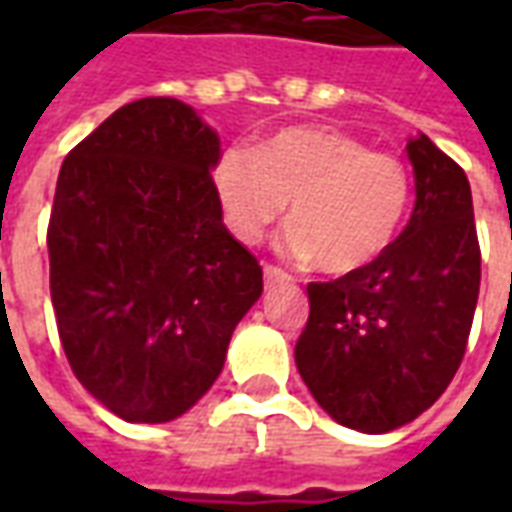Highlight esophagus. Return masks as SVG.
Listing matches in <instances>:
<instances>
[{"label": "esophagus", "mask_w": 512, "mask_h": 512, "mask_svg": "<svg viewBox=\"0 0 512 512\" xmlns=\"http://www.w3.org/2000/svg\"><path fill=\"white\" fill-rule=\"evenodd\" d=\"M263 277H266V285L271 288V285H279V282H288V274L282 271V268L277 266H266L263 268Z\"/></svg>", "instance_id": "obj_1"}]
</instances>
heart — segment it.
<instances>
[{
	"instance_id": "heart-1",
	"label": "heart",
	"mask_w": 512,
	"mask_h": 512,
	"mask_svg": "<svg viewBox=\"0 0 512 512\" xmlns=\"http://www.w3.org/2000/svg\"><path fill=\"white\" fill-rule=\"evenodd\" d=\"M224 227L257 244L290 202L282 255L315 260L326 274L373 266L406 224L411 175L392 153L332 128H285L252 150L230 147L213 167Z\"/></svg>"
}]
</instances>
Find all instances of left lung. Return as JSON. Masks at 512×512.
Returning a JSON list of instances; mask_svg holds the SVG:
<instances>
[{"instance_id":"left-lung-1","label":"left lung","mask_w":512,"mask_h":512,"mask_svg":"<svg viewBox=\"0 0 512 512\" xmlns=\"http://www.w3.org/2000/svg\"><path fill=\"white\" fill-rule=\"evenodd\" d=\"M414 211L373 266L310 282L296 367L318 406L345 428L389 433L428 411L461 367L480 244L469 180L425 134L408 136Z\"/></svg>"}]
</instances>
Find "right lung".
Returning a JSON list of instances; mask_svg holds the SVG:
<instances>
[{
    "mask_svg": "<svg viewBox=\"0 0 512 512\" xmlns=\"http://www.w3.org/2000/svg\"><path fill=\"white\" fill-rule=\"evenodd\" d=\"M219 156L189 104L142 98L62 161L46 238L57 332L84 389L126 422L186 414L263 293L222 222Z\"/></svg>",
    "mask_w": 512,
    "mask_h": 512,
    "instance_id": "obj_1",
    "label": "right lung"
}]
</instances>
